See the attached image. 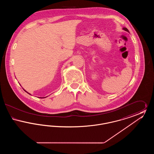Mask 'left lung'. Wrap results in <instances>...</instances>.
<instances>
[{
	"mask_svg": "<svg viewBox=\"0 0 154 154\" xmlns=\"http://www.w3.org/2000/svg\"><path fill=\"white\" fill-rule=\"evenodd\" d=\"M122 29L124 30L125 31H126V32H129V30H128V29L126 28H122Z\"/></svg>",
	"mask_w": 154,
	"mask_h": 154,
	"instance_id": "8db88e82",
	"label": "left lung"
}]
</instances>
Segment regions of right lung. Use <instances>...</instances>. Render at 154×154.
Segmentation results:
<instances>
[{
  "instance_id": "1",
  "label": "right lung",
  "mask_w": 154,
  "mask_h": 154,
  "mask_svg": "<svg viewBox=\"0 0 154 154\" xmlns=\"http://www.w3.org/2000/svg\"><path fill=\"white\" fill-rule=\"evenodd\" d=\"M23 90H24V91H25V92H26V93H28V94H29V95H31V94H29V92H27L26 91H25V89H24L23 88ZM47 97V96H46V97H39V98H45V97Z\"/></svg>"
}]
</instances>
